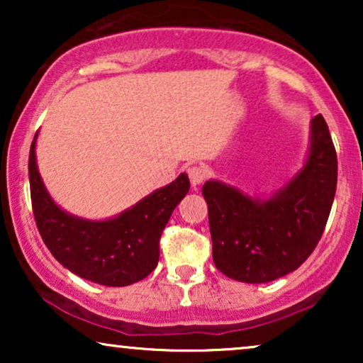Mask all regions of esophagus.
Masks as SVG:
<instances>
[{
	"mask_svg": "<svg viewBox=\"0 0 363 363\" xmlns=\"http://www.w3.org/2000/svg\"><path fill=\"white\" fill-rule=\"evenodd\" d=\"M188 177H190L191 185L196 188L198 185H201V183L206 180V170L200 165H193L188 168Z\"/></svg>",
	"mask_w": 363,
	"mask_h": 363,
	"instance_id": "34e87169",
	"label": "esophagus"
}]
</instances>
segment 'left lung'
Instances as JSON below:
<instances>
[{"label": "left lung", "instance_id": "left-lung-1", "mask_svg": "<svg viewBox=\"0 0 363 363\" xmlns=\"http://www.w3.org/2000/svg\"><path fill=\"white\" fill-rule=\"evenodd\" d=\"M337 188V153L322 116L311 122V150L302 170L269 200L242 195L225 183L203 185L213 261L223 274L247 284L296 271L315 250Z\"/></svg>", "mask_w": 363, "mask_h": 363}]
</instances>
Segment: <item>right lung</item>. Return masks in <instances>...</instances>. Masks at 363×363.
<instances>
[{
	"label": "right lung",
	"mask_w": 363,
	"mask_h": 363,
	"mask_svg": "<svg viewBox=\"0 0 363 363\" xmlns=\"http://www.w3.org/2000/svg\"><path fill=\"white\" fill-rule=\"evenodd\" d=\"M36 137L38 132L29 150V186L34 220L51 255L74 274L102 286H130L150 274L160 257L163 228L190 190L186 173L116 218L82 220L61 210L44 188Z\"/></svg>",
	"instance_id": "obj_1"
}]
</instances>
